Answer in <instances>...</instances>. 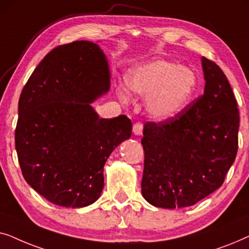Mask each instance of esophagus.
<instances>
[{"mask_svg": "<svg viewBox=\"0 0 249 249\" xmlns=\"http://www.w3.org/2000/svg\"><path fill=\"white\" fill-rule=\"evenodd\" d=\"M132 130H134L135 136H142V124H141V122H136V124H134V127H132Z\"/></svg>", "mask_w": 249, "mask_h": 249, "instance_id": "esophagus-1", "label": "esophagus"}]
</instances>
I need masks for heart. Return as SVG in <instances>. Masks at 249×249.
I'll return each mask as SVG.
<instances>
[{"label":"heart","mask_w":249,"mask_h":249,"mask_svg":"<svg viewBox=\"0 0 249 249\" xmlns=\"http://www.w3.org/2000/svg\"><path fill=\"white\" fill-rule=\"evenodd\" d=\"M197 83L194 70L164 59L138 64L125 76L129 90L142 97L147 96L146 111L156 120H168L185 110L195 94ZM118 96L124 103L128 101L121 88Z\"/></svg>","instance_id":"obj_1"}]
</instances>
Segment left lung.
Segmentation results:
<instances>
[{
	"mask_svg": "<svg viewBox=\"0 0 249 249\" xmlns=\"http://www.w3.org/2000/svg\"><path fill=\"white\" fill-rule=\"evenodd\" d=\"M204 94L178 115L146 122L142 197L155 207L195 205L222 186L238 149L239 111L223 71L202 57Z\"/></svg>",
	"mask_w": 249,
	"mask_h": 249,
	"instance_id": "8db88e82",
	"label": "left lung"
}]
</instances>
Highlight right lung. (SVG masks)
<instances>
[{"mask_svg":"<svg viewBox=\"0 0 249 249\" xmlns=\"http://www.w3.org/2000/svg\"><path fill=\"white\" fill-rule=\"evenodd\" d=\"M110 79L98 43L77 40L51 51L20 95L16 149L22 176L55 205L96 202L105 162L130 138V119L100 118L91 107L110 90Z\"/></svg>","mask_w":249,"mask_h":249,"instance_id":"obj_1","label":"right lung"}]
</instances>
